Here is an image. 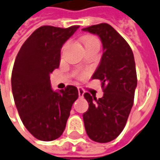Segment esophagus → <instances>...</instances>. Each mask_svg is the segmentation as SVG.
<instances>
[{
	"mask_svg": "<svg viewBox=\"0 0 160 160\" xmlns=\"http://www.w3.org/2000/svg\"><path fill=\"white\" fill-rule=\"evenodd\" d=\"M78 91H79V96H80V97H83V95H84L85 93L84 89L82 88H78Z\"/></svg>",
	"mask_w": 160,
	"mask_h": 160,
	"instance_id": "34e87169",
	"label": "esophagus"
}]
</instances>
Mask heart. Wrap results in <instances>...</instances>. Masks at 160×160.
<instances>
[{
  "label": "heart",
  "instance_id": "obj_1",
  "mask_svg": "<svg viewBox=\"0 0 160 160\" xmlns=\"http://www.w3.org/2000/svg\"><path fill=\"white\" fill-rule=\"evenodd\" d=\"M83 44H84L85 48H88V47H90V46H94V45H98V46H100V41L95 37H93V36H87V37H85L84 38H83ZM65 47H66V45H64L63 49L65 48ZM86 75H87L86 72H79L77 74V77L79 79H84Z\"/></svg>",
  "mask_w": 160,
  "mask_h": 160
}]
</instances>
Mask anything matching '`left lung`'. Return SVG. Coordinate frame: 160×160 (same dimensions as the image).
<instances>
[{
	"label": "left lung",
	"mask_w": 160,
	"mask_h": 160,
	"mask_svg": "<svg viewBox=\"0 0 160 160\" xmlns=\"http://www.w3.org/2000/svg\"><path fill=\"white\" fill-rule=\"evenodd\" d=\"M82 30L98 35L103 46L102 60L92 79L101 80L104 94L99 99L84 94L89 105L83 114L85 129L92 140L108 143L124 129L134 103L138 83L134 55L125 39L108 23Z\"/></svg>",
	"instance_id": "left-lung-1"
}]
</instances>
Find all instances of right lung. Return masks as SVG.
Wrapping results in <instances>:
<instances>
[{
	"mask_svg": "<svg viewBox=\"0 0 160 160\" xmlns=\"http://www.w3.org/2000/svg\"><path fill=\"white\" fill-rule=\"evenodd\" d=\"M79 25L39 27L17 53L11 75L12 93L23 125L37 139L52 141L64 132L78 89L69 85L55 92L50 74L59 66L62 45Z\"/></svg>",
	"mask_w": 160,
	"mask_h": 160,
	"instance_id": "add662e5",
	"label": "right lung"
}]
</instances>
